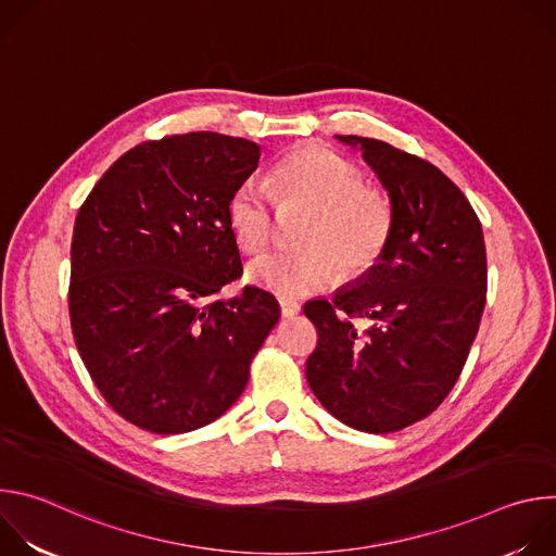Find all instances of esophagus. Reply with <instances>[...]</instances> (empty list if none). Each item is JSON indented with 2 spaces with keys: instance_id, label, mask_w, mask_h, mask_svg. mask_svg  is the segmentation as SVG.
<instances>
[{
  "instance_id": "obj_1",
  "label": "esophagus",
  "mask_w": 556,
  "mask_h": 556,
  "mask_svg": "<svg viewBox=\"0 0 556 556\" xmlns=\"http://www.w3.org/2000/svg\"><path fill=\"white\" fill-rule=\"evenodd\" d=\"M279 307H281L283 319H292V316H296L301 312V305L296 301H290V299H281Z\"/></svg>"
}]
</instances>
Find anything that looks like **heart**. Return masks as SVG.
<instances>
[{
    "mask_svg": "<svg viewBox=\"0 0 556 556\" xmlns=\"http://www.w3.org/2000/svg\"><path fill=\"white\" fill-rule=\"evenodd\" d=\"M270 185L281 204L307 206L299 228L303 247L266 253L249 264V279L281 296L299 299L337 281L369 270L391 235L389 198L363 182L361 172L343 155L307 144L273 169ZM228 224L235 242L247 253H260L275 232V200L270 189L249 178L228 202Z\"/></svg>",
    "mask_w": 556,
    "mask_h": 556,
    "instance_id": "obj_1",
    "label": "heart"
}]
</instances>
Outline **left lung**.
Returning <instances> with one entry per match:
<instances>
[{"instance_id":"1","label":"left lung","mask_w":556,"mask_h":556,"mask_svg":"<svg viewBox=\"0 0 556 556\" xmlns=\"http://www.w3.org/2000/svg\"><path fill=\"white\" fill-rule=\"evenodd\" d=\"M334 138L361 149L393 224L369 270L334 299L303 305L319 328L305 376L337 420L391 433L435 412L459 378L486 303L484 232L464 193L431 163L376 138Z\"/></svg>"}]
</instances>
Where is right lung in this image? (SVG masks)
<instances>
[{"label":"right lung","instance_id":"1","mask_svg":"<svg viewBox=\"0 0 556 556\" xmlns=\"http://www.w3.org/2000/svg\"><path fill=\"white\" fill-rule=\"evenodd\" d=\"M260 144L213 131L142 142L103 174L72 235L70 321L112 409L151 433H187L240 399L279 321L255 286L213 301L242 275L228 202Z\"/></svg>","mask_w":556,"mask_h":556}]
</instances>
